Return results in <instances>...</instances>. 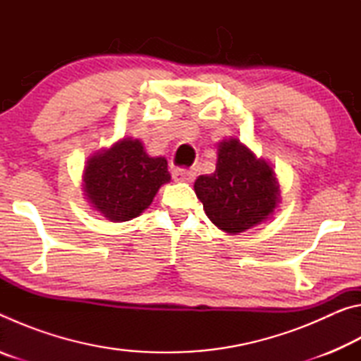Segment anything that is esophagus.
Returning <instances> with one entry per match:
<instances>
[{
	"label": "esophagus",
	"mask_w": 361,
	"mask_h": 361,
	"mask_svg": "<svg viewBox=\"0 0 361 361\" xmlns=\"http://www.w3.org/2000/svg\"><path fill=\"white\" fill-rule=\"evenodd\" d=\"M172 175H173L175 181L191 183V181H194L197 172H195V169H175Z\"/></svg>",
	"instance_id": "obj_1"
}]
</instances>
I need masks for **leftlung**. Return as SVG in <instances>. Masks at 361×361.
<instances>
[{
	"mask_svg": "<svg viewBox=\"0 0 361 361\" xmlns=\"http://www.w3.org/2000/svg\"><path fill=\"white\" fill-rule=\"evenodd\" d=\"M194 191L210 221L229 234L264 221L280 200L272 167L235 138L221 142L215 173L200 175Z\"/></svg>",
	"mask_w": 361,
	"mask_h": 361,
	"instance_id": "left-lung-1",
	"label": "left lung"
}]
</instances>
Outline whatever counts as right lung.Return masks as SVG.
<instances>
[{"label": "right lung", "mask_w": 361, "mask_h": 361, "mask_svg": "<svg viewBox=\"0 0 361 361\" xmlns=\"http://www.w3.org/2000/svg\"><path fill=\"white\" fill-rule=\"evenodd\" d=\"M170 181L167 161L149 157L140 140L124 138L97 152L84 170V191L111 221H129L148 209L164 183Z\"/></svg>", "instance_id": "right-lung-1"}]
</instances>
